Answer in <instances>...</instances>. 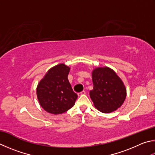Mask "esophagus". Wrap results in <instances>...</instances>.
<instances>
[{
    "instance_id": "obj_1",
    "label": "esophagus",
    "mask_w": 155,
    "mask_h": 155,
    "mask_svg": "<svg viewBox=\"0 0 155 155\" xmlns=\"http://www.w3.org/2000/svg\"><path fill=\"white\" fill-rule=\"evenodd\" d=\"M86 94V92H85V91H81V92H80V93H78V96H81V95H84V94Z\"/></svg>"
}]
</instances>
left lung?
<instances>
[{
    "label": "left lung",
    "instance_id": "8db88e82",
    "mask_svg": "<svg viewBox=\"0 0 155 155\" xmlns=\"http://www.w3.org/2000/svg\"><path fill=\"white\" fill-rule=\"evenodd\" d=\"M94 89L89 92L95 108L110 113L120 108L125 100L126 88L122 80L108 67H98L92 72Z\"/></svg>",
    "mask_w": 155,
    "mask_h": 155
}]
</instances>
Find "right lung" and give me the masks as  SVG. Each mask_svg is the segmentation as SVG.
<instances>
[{
	"mask_svg": "<svg viewBox=\"0 0 155 155\" xmlns=\"http://www.w3.org/2000/svg\"><path fill=\"white\" fill-rule=\"evenodd\" d=\"M69 72L68 66L60 64L50 68L38 84L36 95L39 104L49 113L62 114L74 105L78 95L68 81Z\"/></svg>",
	"mask_w": 155,
	"mask_h": 155,
	"instance_id": "1",
	"label": "right lung"
}]
</instances>
